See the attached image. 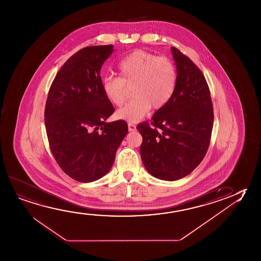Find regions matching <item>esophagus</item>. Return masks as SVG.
<instances>
[{"mask_svg":"<svg viewBox=\"0 0 261 261\" xmlns=\"http://www.w3.org/2000/svg\"><path fill=\"white\" fill-rule=\"evenodd\" d=\"M128 129L129 131H131V132H134V131H136L137 130V126H136V124H134V123H128Z\"/></svg>","mask_w":261,"mask_h":261,"instance_id":"1","label":"esophagus"}]
</instances>
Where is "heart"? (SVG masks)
<instances>
[{"instance_id": "obj_1", "label": "heart", "mask_w": 261, "mask_h": 261, "mask_svg": "<svg viewBox=\"0 0 261 261\" xmlns=\"http://www.w3.org/2000/svg\"><path fill=\"white\" fill-rule=\"evenodd\" d=\"M119 77L105 76L102 90L107 99L116 107L126 100V87H132L133 100L117 110L116 117L135 123L149 109L164 108L172 98L177 83L173 61L144 50H137L121 60L117 66Z\"/></svg>"}]
</instances>
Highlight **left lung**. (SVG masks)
I'll list each match as a JSON object with an SVG mask.
<instances>
[{
  "label": "left lung",
  "instance_id": "obj_1",
  "mask_svg": "<svg viewBox=\"0 0 261 261\" xmlns=\"http://www.w3.org/2000/svg\"><path fill=\"white\" fill-rule=\"evenodd\" d=\"M177 70L172 98L153 114L151 125H137L143 137L140 154L151 175L176 180L201 164L208 150L213 125V108L208 84L200 68L174 47Z\"/></svg>",
  "mask_w": 261,
  "mask_h": 261
}]
</instances>
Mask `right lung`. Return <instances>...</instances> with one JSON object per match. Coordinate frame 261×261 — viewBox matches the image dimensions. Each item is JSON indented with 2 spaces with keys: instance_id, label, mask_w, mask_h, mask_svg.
<instances>
[{
  "instance_id": "right-lung-1",
  "label": "right lung",
  "mask_w": 261,
  "mask_h": 261,
  "mask_svg": "<svg viewBox=\"0 0 261 261\" xmlns=\"http://www.w3.org/2000/svg\"><path fill=\"white\" fill-rule=\"evenodd\" d=\"M113 51V45L79 50L48 91L44 119L49 147L63 172L81 182L109 173L128 132L125 121L106 122L115 109L102 90L100 69Z\"/></svg>"
}]
</instances>
